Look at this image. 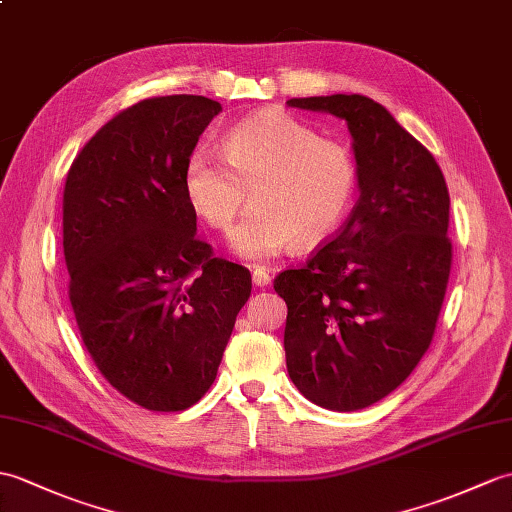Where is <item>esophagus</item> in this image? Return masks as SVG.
<instances>
[{
  "label": "esophagus",
  "instance_id": "34e87169",
  "mask_svg": "<svg viewBox=\"0 0 512 512\" xmlns=\"http://www.w3.org/2000/svg\"><path fill=\"white\" fill-rule=\"evenodd\" d=\"M253 283L259 285V288H264V285L270 283V272L264 266H255L253 268Z\"/></svg>",
  "mask_w": 512,
  "mask_h": 512
}]
</instances>
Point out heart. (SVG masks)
Here are the masks:
<instances>
[{"label": "heart", "mask_w": 512, "mask_h": 512, "mask_svg": "<svg viewBox=\"0 0 512 512\" xmlns=\"http://www.w3.org/2000/svg\"><path fill=\"white\" fill-rule=\"evenodd\" d=\"M187 202L211 229L231 231L251 194L253 207L233 231L246 259H266L292 244L312 251L349 216L360 189L349 146L323 139L283 111H259L222 137V157L198 148L185 163Z\"/></svg>", "instance_id": "b5f03b06"}]
</instances>
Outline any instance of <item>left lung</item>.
<instances>
[{"label": "left lung", "mask_w": 512, "mask_h": 512, "mask_svg": "<svg viewBox=\"0 0 512 512\" xmlns=\"http://www.w3.org/2000/svg\"><path fill=\"white\" fill-rule=\"evenodd\" d=\"M288 104L347 122L360 198L305 266L275 279L288 305L285 364L316 406L362 410L406 382L432 344L454 253L447 183L432 152L366 95Z\"/></svg>", "instance_id": "1"}]
</instances>
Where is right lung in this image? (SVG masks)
Wrapping results in <instances>:
<instances>
[{
    "label": "right lung",
    "instance_id": "add662e5",
    "mask_svg": "<svg viewBox=\"0 0 512 512\" xmlns=\"http://www.w3.org/2000/svg\"><path fill=\"white\" fill-rule=\"evenodd\" d=\"M222 111L205 95H159L117 113L71 163L63 253L80 338L120 395L181 412L211 388L248 268L196 235L183 172Z\"/></svg>",
    "mask_w": 512,
    "mask_h": 512
}]
</instances>
